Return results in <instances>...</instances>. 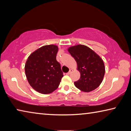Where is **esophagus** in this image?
<instances>
[{
    "label": "esophagus",
    "mask_w": 131,
    "mask_h": 131,
    "mask_svg": "<svg viewBox=\"0 0 131 131\" xmlns=\"http://www.w3.org/2000/svg\"><path fill=\"white\" fill-rule=\"evenodd\" d=\"M73 72V70L72 69H70V70H69V72L68 73H66V74H68V75H69V74H70L71 73H72Z\"/></svg>",
    "instance_id": "obj_1"
}]
</instances>
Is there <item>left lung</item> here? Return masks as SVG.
I'll return each mask as SVG.
<instances>
[{"label": "left lung", "mask_w": 131, "mask_h": 131, "mask_svg": "<svg viewBox=\"0 0 131 131\" xmlns=\"http://www.w3.org/2000/svg\"><path fill=\"white\" fill-rule=\"evenodd\" d=\"M68 51L74 58L80 73V78L74 85L83 92L97 88L103 81L105 67L101 58L88 47L81 44L72 46Z\"/></svg>", "instance_id": "left-lung-1"}]
</instances>
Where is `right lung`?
<instances>
[{"label":"right lung","mask_w":131,"mask_h":131,"mask_svg":"<svg viewBox=\"0 0 131 131\" xmlns=\"http://www.w3.org/2000/svg\"><path fill=\"white\" fill-rule=\"evenodd\" d=\"M58 51L55 45L44 46L32 52L26 62L25 71L29 83L41 94H50L57 89L63 76L56 59Z\"/></svg>","instance_id":"1"}]
</instances>
